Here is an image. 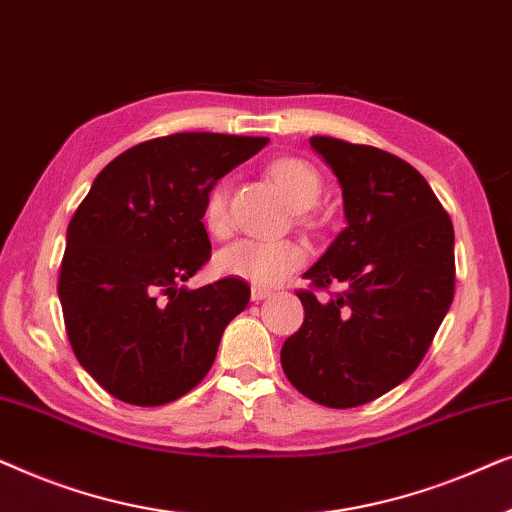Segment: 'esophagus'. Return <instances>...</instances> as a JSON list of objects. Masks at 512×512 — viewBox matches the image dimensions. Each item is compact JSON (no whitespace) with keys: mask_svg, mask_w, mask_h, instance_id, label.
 <instances>
[{"mask_svg":"<svg viewBox=\"0 0 512 512\" xmlns=\"http://www.w3.org/2000/svg\"><path fill=\"white\" fill-rule=\"evenodd\" d=\"M270 296H272L270 289H261V286H254V289H251V300H254V303H258V300L270 298Z\"/></svg>","mask_w":512,"mask_h":512,"instance_id":"obj_1","label":"esophagus"}]
</instances>
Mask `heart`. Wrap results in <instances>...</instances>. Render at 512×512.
Instances as JSON below:
<instances>
[{
	"instance_id": "heart-1",
	"label": "heart",
	"mask_w": 512,
	"mask_h": 512,
	"mask_svg": "<svg viewBox=\"0 0 512 512\" xmlns=\"http://www.w3.org/2000/svg\"><path fill=\"white\" fill-rule=\"evenodd\" d=\"M270 174L296 209H307L319 200L321 177L305 160L279 158L270 165ZM202 223L216 237H223L230 230L228 188L223 181L209 188L202 205ZM305 258L307 249L296 240H237L216 254V270L226 277L270 289L293 275L305 263Z\"/></svg>"
}]
</instances>
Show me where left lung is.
Masks as SVG:
<instances>
[{"mask_svg":"<svg viewBox=\"0 0 512 512\" xmlns=\"http://www.w3.org/2000/svg\"><path fill=\"white\" fill-rule=\"evenodd\" d=\"M342 188L347 226L305 272V321L282 347L300 394L326 408L370 403L415 373L454 298V228L426 179L398 156L312 137Z\"/></svg>","mask_w":512,"mask_h":512,"instance_id":"left-lung-1","label":"left lung"}]
</instances>
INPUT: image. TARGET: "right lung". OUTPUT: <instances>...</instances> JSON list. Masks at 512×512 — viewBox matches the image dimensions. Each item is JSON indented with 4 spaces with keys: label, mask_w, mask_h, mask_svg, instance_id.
<instances>
[{
    "label": "right lung",
    "mask_w": 512,
    "mask_h": 512,
    "mask_svg": "<svg viewBox=\"0 0 512 512\" xmlns=\"http://www.w3.org/2000/svg\"><path fill=\"white\" fill-rule=\"evenodd\" d=\"M268 137L177 132L132 146L90 186L67 228L58 296L69 345L118 401L165 405L198 387L249 305L235 277L186 289L209 258L202 205Z\"/></svg>",
    "instance_id": "add662e5"
}]
</instances>
